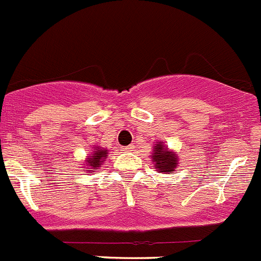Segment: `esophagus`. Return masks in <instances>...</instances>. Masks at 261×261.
Here are the masks:
<instances>
[{"label":"esophagus","mask_w":261,"mask_h":261,"mask_svg":"<svg viewBox=\"0 0 261 261\" xmlns=\"http://www.w3.org/2000/svg\"><path fill=\"white\" fill-rule=\"evenodd\" d=\"M133 149H134L133 144H129V146L122 147V151H124V152H130V151H133Z\"/></svg>","instance_id":"1"}]
</instances>
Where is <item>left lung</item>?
Segmentation results:
<instances>
[{"mask_svg":"<svg viewBox=\"0 0 261 261\" xmlns=\"http://www.w3.org/2000/svg\"><path fill=\"white\" fill-rule=\"evenodd\" d=\"M151 157L152 162H153V167L159 172L172 174L175 171V167L177 166L176 153L167 149L162 142H157L153 151H152Z\"/></svg>","mask_w":261,"mask_h":261,"instance_id":"1","label":"left lung"}]
</instances>
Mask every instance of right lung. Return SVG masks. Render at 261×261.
<instances>
[{"mask_svg":"<svg viewBox=\"0 0 261 261\" xmlns=\"http://www.w3.org/2000/svg\"><path fill=\"white\" fill-rule=\"evenodd\" d=\"M108 153H109L108 149L101 148V147H95L92 156H89V159H86V162H85V166H87V169H89L85 170V171H87L89 174H95V171H97L99 167L104 164Z\"/></svg>","mask_w":261,"mask_h":261,"instance_id":"obj_1","label":"right lung"}]
</instances>
